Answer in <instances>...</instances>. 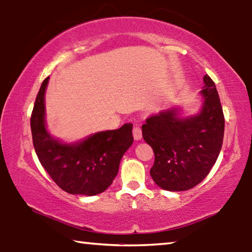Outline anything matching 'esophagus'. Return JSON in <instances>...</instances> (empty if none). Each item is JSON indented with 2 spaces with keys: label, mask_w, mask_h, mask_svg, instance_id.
I'll use <instances>...</instances> for the list:
<instances>
[{
  "label": "esophagus",
  "mask_w": 252,
  "mask_h": 252,
  "mask_svg": "<svg viewBox=\"0 0 252 252\" xmlns=\"http://www.w3.org/2000/svg\"><path fill=\"white\" fill-rule=\"evenodd\" d=\"M133 138H134V140H136V141H139V140L142 139V131L140 126L133 127Z\"/></svg>",
  "instance_id": "1"
}]
</instances>
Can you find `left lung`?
I'll return each mask as SVG.
<instances>
[{
  "label": "left lung",
  "mask_w": 252,
  "mask_h": 252,
  "mask_svg": "<svg viewBox=\"0 0 252 252\" xmlns=\"http://www.w3.org/2000/svg\"><path fill=\"white\" fill-rule=\"evenodd\" d=\"M202 105L197 114L182 116L180 106L162 110L142 126L144 141L153 149L150 174L163 190L185 191L201 182L222 147L224 118L215 82L203 76Z\"/></svg>",
  "instance_id": "obj_1"
}]
</instances>
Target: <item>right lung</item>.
<instances>
[{
    "mask_svg": "<svg viewBox=\"0 0 252 252\" xmlns=\"http://www.w3.org/2000/svg\"><path fill=\"white\" fill-rule=\"evenodd\" d=\"M46 78L36 95L31 116L33 146L53 181L71 194L96 195L117 177L126 151L133 142L132 126L96 132L76 142L66 143L50 134L45 121Z\"/></svg>",
    "mask_w": 252,
    "mask_h": 252,
    "instance_id": "right-lung-1",
    "label": "right lung"
}]
</instances>
